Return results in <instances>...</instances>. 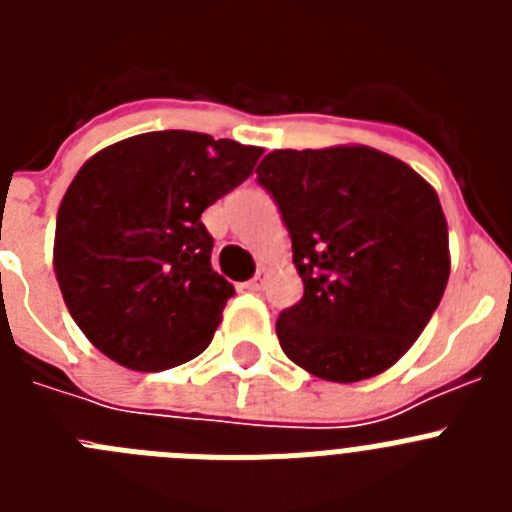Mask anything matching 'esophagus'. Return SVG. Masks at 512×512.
<instances>
[{
  "mask_svg": "<svg viewBox=\"0 0 512 512\" xmlns=\"http://www.w3.org/2000/svg\"><path fill=\"white\" fill-rule=\"evenodd\" d=\"M266 277H269V271L266 269H259V274L251 279V282H246V289H251V292H261L266 284Z\"/></svg>",
  "mask_w": 512,
  "mask_h": 512,
  "instance_id": "obj_1",
  "label": "esophagus"
}]
</instances>
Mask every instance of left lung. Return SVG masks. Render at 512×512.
I'll return each mask as SVG.
<instances>
[{
	"label": "left lung",
	"instance_id": "8db88e82",
	"mask_svg": "<svg viewBox=\"0 0 512 512\" xmlns=\"http://www.w3.org/2000/svg\"><path fill=\"white\" fill-rule=\"evenodd\" d=\"M292 238L305 295L277 320L284 354L361 382L408 354L449 282V225L431 184L369 146L271 151L256 169Z\"/></svg>",
	"mask_w": 512,
	"mask_h": 512
}]
</instances>
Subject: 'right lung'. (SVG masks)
Returning a JSON list of instances; mask_svg holds the SVG:
<instances>
[{"mask_svg": "<svg viewBox=\"0 0 512 512\" xmlns=\"http://www.w3.org/2000/svg\"><path fill=\"white\" fill-rule=\"evenodd\" d=\"M261 153L161 130L81 166L58 207L53 271L94 348L135 372H161L210 346L235 289L212 269L202 212L246 182Z\"/></svg>", "mask_w": 512, "mask_h": 512, "instance_id": "obj_1", "label": "right lung"}]
</instances>
